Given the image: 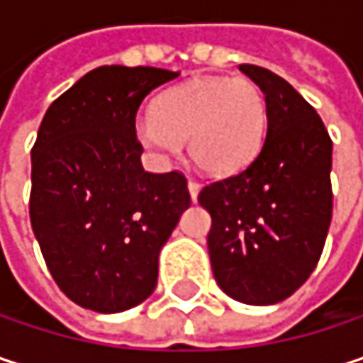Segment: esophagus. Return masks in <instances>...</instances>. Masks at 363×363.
I'll return each instance as SVG.
<instances>
[{
    "mask_svg": "<svg viewBox=\"0 0 363 363\" xmlns=\"http://www.w3.org/2000/svg\"><path fill=\"white\" fill-rule=\"evenodd\" d=\"M186 186H189V195H191V199H193V201H197V195H199L201 184H199L197 181H189L186 182Z\"/></svg>",
    "mask_w": 363,
    "mask_h": 363,
    "instance_id": "esophagus-1",
    "label": "esophagus"
}]
</instances>
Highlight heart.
<instances>
[{
    "label": "heart",
    "instance_id": "obj_1",
    "mask_svg": "<svg viewBox=\"0 0 363 363\" xmlns=\"http://www.w3.org/2000/svg\"><path fill=\"white\" fill-rule=\"evenodd\" d=\"M267 123V99L252 79L199 77L164 92L153 113L136 119L134 132L160 157L174 155L184 143L201 172L227 177L256 157Z\"/></svg>",
    "mask_w": 363,
    "mask_h": 363
}]
</instances>
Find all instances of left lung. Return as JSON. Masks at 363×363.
I'll return each instance as SVG.
<instances>
[{"label":"left lung","mask_w":363,"mask_h":363,"mask_svg":"<svg viewBox=\"0 0 363 363\" xmlns=\"http://www.w3.org/2000/svg\"><path fill=\"white\" fill-rule=\"evenodd\" d=\"M262 90L267 138L235 177L201 189L212 216L208 252L216 284L246 305H275L313 273L332 220V140L315 109L279 75L240 65Z\"/></svg>","instance_id":"1"}]
</instances>
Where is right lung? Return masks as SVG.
I'll use <instances>...</instances> for the list:
<instances>
[{
    "label": "right lung",
    "instance_id": "right-lung-1",
    "mask_svg": "<svg viewBox=\"0 0 363 363\" xmlns=\"http://www.w3.org/2000/svg\"><path fill=\"white\" fill-rule=\"evenodd\" d=\"M179 71L105 65L45 111L31 151V227L58 288L79 307L119 313L157 284L160 252L191 197L179 172L140 164L136 111Z\"/></svg>",
    "mask_w": 363,
    "mask_h": 363
}]
</instances>
